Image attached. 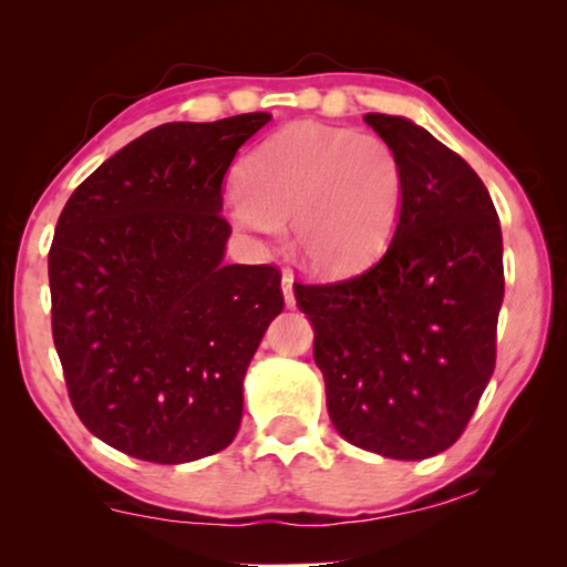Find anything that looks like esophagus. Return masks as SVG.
<instances>
[{
  "mask_svg": "<svg viewBox=\"0 0 567 567\" xmlns=\"http://www.w3.org/2000/svg\"><path fill=\"white\" fill-rule=\"evenodd\" d=\"M281 291H284V301L286 307H297V299H293V278L289 274H284L281 278Z\"/></svg>",
  "mask_w": 567,
  "mask_h": 567,
  "instance_id": "obj_1",
  "label": "esophagus"
}]
</instances>
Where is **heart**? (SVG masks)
<instances>
[{
  "mask_svg": "<svg viewBox=\"0 0 567 567\" xmlns=\"http://www.w3.org/2000/svg\"><path fill=\"white\" fill-rule=\"evenodd\" d=\"M237 190L229 204L235 227L268 239L289 221L301 266L340 278L367 268L390 245L405 169L382 136L293 123L239 162Z\"/></svg>",
  "mask_w": 567,
  "mask_h": 567,
  "instance_id": "heart-1",
  "label": "heart"
}]
</instances>
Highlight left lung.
<instances>
[{
  "label": "left lung",
  "mask_w": 567,
  "mask_h": 567,
  "mask_svg": "<svg viewBox=\"0 0 567 567\" xmlns=\"http://www.w3.org/2000/svg\"><path fill=\"white\" fill-rule=\"evenodd\" d=\"M363 121L394 146L405 200L367 274L293 286L315 330L328 413L348 444L429 460L470 423L495 369L503 237L475 169L402 115Z\"/></svg>",
  "instance_id": "left-lung-1"
}]
</instances>
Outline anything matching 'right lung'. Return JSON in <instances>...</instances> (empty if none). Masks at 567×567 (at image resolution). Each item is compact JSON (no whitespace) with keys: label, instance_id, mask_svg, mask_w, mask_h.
I'll return each mask as SVG.
<instances>
[{"label":"right lung","instance_id":"right-lung-1","mask_svg":"<svg viewBox=\"0 0 567 567\" xmlns=\"http://www.w3.org/2000/svg\"><path fill=\"white\" fill-rule=\"evenodd\" d=\"M270 121L165 123L66 200L49 252L53 343L92 436L157 464L235 441L243 382L281 315L274 266H227L224 175Z\"/></svg>","mask_w":567,"mask_h":567}]
</instances>
